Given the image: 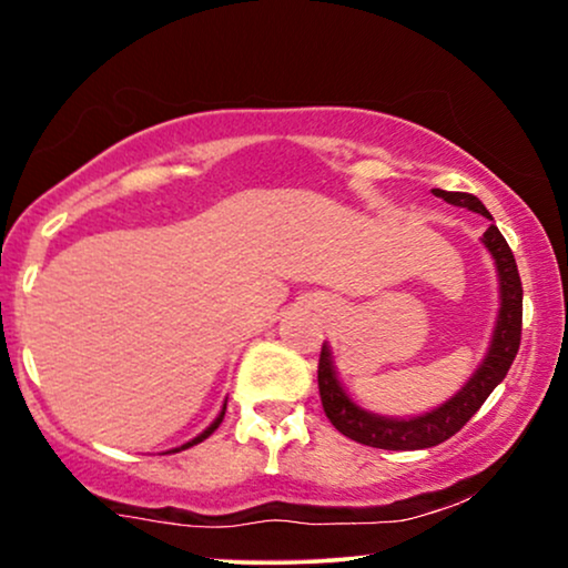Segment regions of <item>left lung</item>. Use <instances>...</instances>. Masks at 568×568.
<instances>
[{"instance_id": "left-lung-1", "label": "left lung", "mask_w": 568, "mask_h": 568, "mask_svg": "<svg viewBox=\"0 0 568 568\" xmlns=\"http://www.w3.org/2000/svg\"><path fill=\"white\" fill-rule=\"evenodd\" d=\"M433 193L443 201H448V204L466 206V210L483 214V217H490L483 201L471 196V193L440 189H433ZM483 243L493 254L495 270H498L500 308L498 322H495L493 329L490 351H487L479 369L469 377V383L454 398H448L445 404L433 408V412L412 416V419H393V416L372 414L348 398V393L343 390L341 379L335 375L333 354H329L327 346H322L317 369L320 398L327 419L333 422L337 433H343L362 445L385 450L433 448V445L445 443L450 435H456L479 412V406L485 404L495 387L504 383L521 343V277L519 270H516L514 251L508 248V243L498 227H487Z\"/></svg>"}]
</instances>
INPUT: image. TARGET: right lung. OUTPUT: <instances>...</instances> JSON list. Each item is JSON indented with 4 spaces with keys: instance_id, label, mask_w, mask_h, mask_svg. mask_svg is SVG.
I'll list each match as a JSON object with an SVG mask.
<instances>
[{
    "instance_id": "add662e5",
    "label": "right lung",
    "mask_w": 568,
    "mask_h": 568,
    "mask_svg": "<svg viewBox=\"0 0 568 568\" xmlns=\"http://www.w3.org/2000/svg\"><path fill=\"white\" fill-rule=\"evenodd\" d=\"M225 408H227V404H225V406H222V412H220V416H217V419H214V422H212V425H210V427H206V429H204V433H201L199 437H193V440H191V443H185V445H181V448H175V450L191 448V445H196V443H201V440H206V437H210V435L214 433V429H217V427H220L222 416H225ZM175 450H172V454H175Z\"/></svg>"
}]
</instances>
